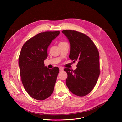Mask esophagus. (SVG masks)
<instances>
[{
    "mask_svg": "<svg viewBox=\"0 0 122 122\" xmlns=\"http://www.w3.org/2000/svg\"><path fill=\"white\" fill-rule=\"evenodd\" d=\"M62 71H63V68H60V71L61 72Z\"/></svg>",
    "mask_w": 122,
    "mask_h": 122,
    "instance_id": "34e87169",
    "label": "esophagus"
}]
</instances>
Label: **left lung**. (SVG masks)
Listing matches in <instances>:
<instances>
[{
	"label": "left lung",
	"mask_w": 122,
	"mask_h": 122,
	"mask_svg": "<svg viewBox=\"0 0 122 122\" xmlns=\"http://www.w3.org/2000/svg\"><path fill=\"white\" fill-rule=\"evenodd\" d=\"M62 32L70 43V58L78 62L75 70L64 69L68 74L66 85L73 94L84 96L93 90L99 76L98 50L92 40L82 33L70 30Z\"/></svg>",
	"instance_id": "1"
}]
</instances>
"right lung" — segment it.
Returning <instances> with one entry per match:
<instances>
[{"instance_id":"1","label":"right lung","mask_w":122,"mask_h":122,"mask_svg":"<svg viewBox=\"0 0 122 122\" xmlns=\"http://www.w3.org/2000/svg\"><path fill=\"white\" fill-rule=\"evenodd\" d=\"M60 32H41L29 39L22 48L19 66L22 82L32 98L43 100L52 94L59 73L58 68L49 69L44 65L47 49Z\"/></svg>"}]
</instances>
